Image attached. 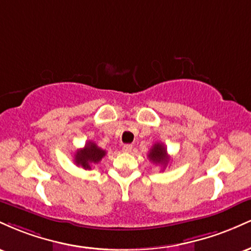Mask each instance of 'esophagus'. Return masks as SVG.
Listing matches in <instances>:
<instances>
[{"mask_svg": "<svg viewBox=\"0 0 251 251\" xmlns=\"http://www.w3.org/2000/svg\"><path fill=\"white\" fill-rule=\"evenodd\" d=\"M132 150H133V146H132L131 144H126V145L123 146V151L126 152V153H129V152H132Z\"/></svg>", "mask_w": 251, "mask_h": 251, "instance_id": "34e87169", "label": "esophagus"}]
</instances>
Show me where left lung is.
Returning <instances> with one entry per match:
<instances>
[{
    "mask_svg": "<svg viewBox=\"0 0 251 251\" xmlns=\"http://www.w3.org/2000/svg\"><path fill=\"white\" fill-rule=\"evenodd\" d=\"M148 157L152 163L160 164V165H163L164 168L168 165V163L170 160V157H169L168 152H166L165 146L160 143H155L154 145L152 146V149L150 150Z\"/></svg>",
    "mask_w": 251,
    "mask_h": 251,
    "instance_id": "8db88e82",
    "label": "left lung"
}]
</instances>
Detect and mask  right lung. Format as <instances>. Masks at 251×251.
I'll return each instance as SVG.
<instances>
[{"label":"right lung","mask_w":251,"mask_h":251,"mask_svg":"<svg viewBox=\"0 0 251 251\" xmlns=\"http://www.w3.org/2000/svg\"><path fill=\"white\" fill-rule=\"evenodd\" d=\"M105 155V150L100 149L96 143L88 142L85 148L77 150L74 155V162L77 166H82L85 170H91L92 164H98Z\"/></svg>","instance_id":"add662e5"}]
</instances>
